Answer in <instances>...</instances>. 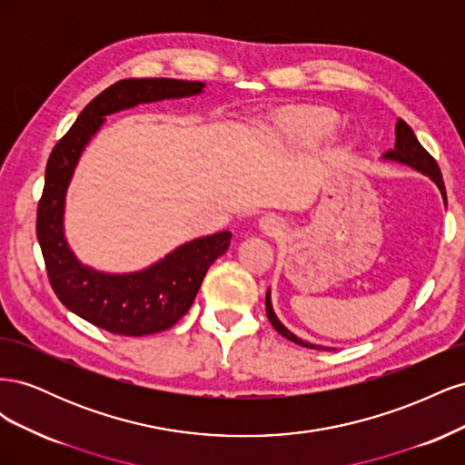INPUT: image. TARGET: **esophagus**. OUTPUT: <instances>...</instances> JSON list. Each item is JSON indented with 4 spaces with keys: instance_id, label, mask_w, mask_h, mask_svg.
I'll use <instances>...</instances> for the list:
<instances>
[{
    "instance_id": "esophagus-1",
    "label": "esophagus",
    "mask_w": 465,
    "mask_h": 465,
    "mask_svg": "<svg viewBox=\"0 0 465 465\" xmlns=\"http://www.w3.org/2000/svg\"><path fill=\"white\" fill-rule=\"evenodd\" d=\"M260 227L265 234H277L281 229H283V223H281V219L275 215H263L260 219Z\"/></svg>"
}]
</instances>
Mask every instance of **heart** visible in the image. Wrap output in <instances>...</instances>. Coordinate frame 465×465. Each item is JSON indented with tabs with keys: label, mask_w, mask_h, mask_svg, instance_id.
I'll list each match as a JSON object with an SVG mask.
<instances>
[{
	"label": "heart",
	"mask_w": 465,
	"mask_h": 465,
	"mask_svg": "<svg viewBox=\"0 0 465 465\" xmlns=\"http://www.w3.org/2000/svg\"><path fill=\"white\" fill-rule=\"evenodd\" d=\"M337 125L340 114L328 106L301 104L275 110L262 125L263 135L275 143H289L297 147H316L330 137Z\"/></svg>",
	"instance_id": "b5f03b06"
}]
</instances>
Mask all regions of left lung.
<instances>
[{"mask_svg": "<svg viewBox=\"0 0 465 465\" xmlns=\"http://www.w3.org/2000/svg\"><path fill=\"white\" fill-rule=\"evenodd\" d=\"M382 159H388V161H396V163H401V164H407L415 168L417 173L420 174H427L436 186H439L440 193H442V200L446 203V190H444V180H442V174H440V168H439V163H436L430 154L427 153V149L419 143V139L415 137L413 130L407 125L401 118L398 120L396 124V147L390 149L388 153L382 154ZM265 312H267V318H270L272 326L283 335L287 337L289 341L297 343V345H302V347H308V349H322V351H333L330 347H322V345H314V343H308V341H302L301 337L294 335L292 331H289L283 323L279 322V318L275 316L273 312V306H272V292L267 291L265 292Z\"/></svg>", "mask_w": 465, "mask_h": 465, "instance_id": "8db88e82", "label": "left lung"}]
</instances>
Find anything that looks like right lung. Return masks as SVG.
<instances>
[{
  "instance_id": "obj_1",
  "label": "right lung",
  "mask_w": 465,
  "mask_h": 465,
  "mask_svg": "<svg viewBox=\"0 0 465 465\" xmlns=\"http://www.w3.org/2000/svg\"><path fill=\"white\" fill-rule=\"evenodd\" d=\"M203 87L200 81L122 79L83 108L50 153L36 211V238L55 297L67 311L96 328L132 337L173 328L190 311L209 265L231 244L229 231L215 232L178 246L143 272L114 275L83 265L64 236L69 180L83 149L104 124V116L142 103L200 94Z\"/></svg>"
}]
</instances>
